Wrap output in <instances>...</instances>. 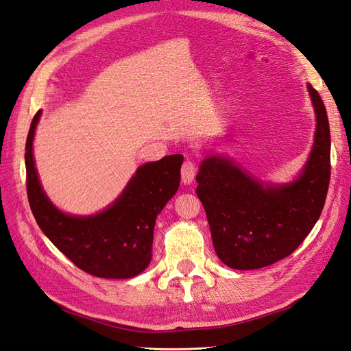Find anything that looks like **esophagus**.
<instances>
[{
    "label": "esophagus",
    "mask_w": 351,
    "mask_h": 351,
    "mask_svg": "<svg viewBox=\"0 0 351 351\" xmlns=\"http://www.w3.org/2000/svg\"><path fill=\"white\" fill-rule=\"evenodd\" d=\"M194 176H195V165L193 160H186L184 165H182V169H181V178H182V182L185 185H189L194 181Z\"/></svg>",
    "instance_id": "1"
}]
</instances>
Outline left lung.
I'll list each match as a JSON object with an SVG mask.
<instances>
[{"mask_svg":"<svg viewBox=\"0 0 351 351\" xmlns=\"http://www.w3.org/2000/svg\"><path fill=\"white\" fill-rule=\"evenodd\" d=\"M315 112L311 152L291 182L272 185L248 175L218 154L203 158L195 176L218 258L251 271L290 256L313 230L324 206L330 179V132L322 97L308 85Z\"/></svg>","mask_w":351,"mask_h":351,"instance_id":"8db88e82","label":"left lung"}]
</instances>
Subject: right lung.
<instances>
[{
    "instance_id": "obj_1",
    "label": "right lung",
    "mask_w": 351,
    "mask_h": 351,
    "mask_svg": "<svg viewBox=\"0 0 351 351\" xmlns=\"http://www.w3.org/2000/svg\"><path fill=\"white\" fill-rule=\"evenodd\" d=\"M42 110L32 118L25 145L27 193L42 232L79 269L100 278L125 280L143 272L152 258L157 215L181 182V154L146 162L119 197L94 215H70L46 195L37 175L32 142Z\"/></svg>"
}]
</instances>
